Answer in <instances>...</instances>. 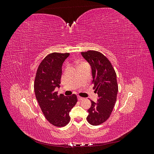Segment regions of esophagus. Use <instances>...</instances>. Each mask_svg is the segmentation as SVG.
I'll use <instances>...</instances> for the list:
<instances>
[{
    "instance_id": "1",
    "label": "esophagus",
    "mask_w": 154,
    "mask_h": 154,
    "mask_svg": "<svg viewBox=\"0 0 154 154\" xmlns=\"http://www.w3.org/2000/svg\"><path fill=\"white\" fill-rule=\"evenodd\" d=\"M78 100H84V98H83V97H81V96H78Z\"/></svg>"
}]
</instances>
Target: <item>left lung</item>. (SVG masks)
Here are the masks:
<instances>
[{
    "instance_id": "obj_1",
    "label": "left lung",
    "mask_w": 154,
    "mask_h": 154,
    "mask_svg": "<svg viewBox=\"0 0 154 154\" xmlns=\"http://www.w3.org/2000/svg\"><path fill=\"white\" fill-rule=\"evenodd\" d=\"M81 54L91 65L93 89L99 97L96 103L91 101L87 120L92 125H99L109 118L117 99L116 73L109 59L100 52L90 50Z\"/></svg>"
}]
</instances>
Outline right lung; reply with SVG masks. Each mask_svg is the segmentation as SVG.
Masks as SVG:
<instances>
[{"mask_svg":"<svg viewBox=\"0 0 154 154\" xmlns=\"http://www.w3.org/2000/svg\"><path fill=\"white\" fill-rule=\"evenodd\" d=\"M69 53H51L43 59L36 73L34 89L37 101L48 122L55 127H62L70 122L69 112L77 103V96L58 94L62 67Z\"/></svg>","mask_w":154,"mask_h":154,"instance_id":"add662e5","label":"right lung"}]
</instances>
